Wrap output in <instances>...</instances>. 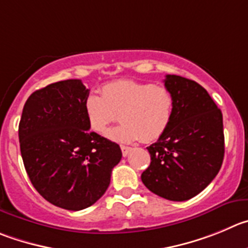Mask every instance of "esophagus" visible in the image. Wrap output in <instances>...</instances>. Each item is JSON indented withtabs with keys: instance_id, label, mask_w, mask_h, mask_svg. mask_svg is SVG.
Segmentation results:
<instances>
[{
	"instance_id": "obj_1",
	"label": "esophagus",
	"mask_w": 248,
	"mask_h": 248,
	"mask_svg": "<svg viewBox=\"0 0 248 248\" xmlns=\"http://www.w3.org/2000/svg\"><path fill=\"white\" fill-rule=\"evenodd\" d=\"M132 148L131 147H127V145H121V150H122V155L127 156L128 155V153L131 152Z\"/></svg>"
}]
</instances>
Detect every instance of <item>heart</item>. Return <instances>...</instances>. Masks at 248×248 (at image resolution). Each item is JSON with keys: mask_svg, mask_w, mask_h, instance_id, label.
<instances>
[{"mask_svg": "<svg viewBox=\"0 0 248 248\" xmlns=\"http://www.w3.org/2000/svg\"><path fill=\"white\" fill-rule=\"evenodd\" d=\"M101 93H90L85 98V117L92 131L104 135L120 113L122 124L106 133L115 142L132 143L140 138L153 142L165 133L173 119L176 99L164 85L122 79L105 84Z\"/></svg>", "mask_w": 248, "mask_h": 248, "instance_id": "heart-1", "label": "heart"}]
</instances>
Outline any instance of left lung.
I'll return each mask as SVG.
<instances>
[{"label":"left lung","instance_id":"8db88e82","mask_svg":"<svg viewBox=\"0 0 248 248\" xmlns=\"http://www.w3.org/2000/svg\"><path fill=\"white\" fill-rule=\"evenodd\" d=\"M164 83L176 99L175 113L165 133L147 148L150 165L140 177L153 193L182 202L202 192L220 170L223 113L197 82L168 75Z\"/></svg>","mask_w":248,"mask_h":248}]
</instances>
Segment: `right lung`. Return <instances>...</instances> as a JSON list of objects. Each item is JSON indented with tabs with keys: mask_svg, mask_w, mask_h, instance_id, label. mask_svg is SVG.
I'll return each instance as SVG.
<instances>
[{
	"mask_svg": "<svg viewBox=\"0 0 248 248\" xmlns=\"http://www.w3.org/2000/svg\"><path fill=\"white\" fill-rule=\"evenodd\" d=\"M88 95L80 79L36 90L25 101L18 129L33 186L47 202L67 210L94 204L122 158L117 143L90 131L84 112Z\"/></svg>",
	"mask_w": 248,
	"mask_h": 248,
	"instance_id": "add662e5",
	"label": "right lung"
}]
</instances>
